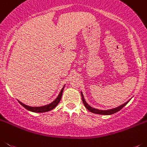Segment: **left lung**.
<instances>
[{
  "label": "left lung",
  "mask_w": 147,
  "mask_h": 147,
  "mask_svg": "<svg viewBox=\"0 0 147 147\" xmlns=\"http://www.w3.org/2000/svg\"><path fill=\"white\" fill-rule=\"evenodd\" d=\"M81 96H82V100H83V104H84L86 108L89 111H91L92 113H97V114H102V115H111V114H113V113H116V112H118L119 111H120L123 107H125V105L127 104L128 102H129V101L126 102L124 103L123 105H120V106L117 107V108H113V109L107 110V111H102V110L95 109V108H92V107H91L90 105H88L86 103V102L85 101V100H84V97H83V94H82V92H81Z\"/></svg>",
  "instance_id": "8db88e82"
}]
</instances>
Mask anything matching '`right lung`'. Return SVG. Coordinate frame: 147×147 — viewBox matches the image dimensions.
Instances as JSON below:
<instances>
[{
	"label": "right lung",
	"mask_w": 147,
	"mask_h": 147,
	"mask_svg": "<svg viewBox=\"0 0 147 147\" xmlns=\"http://www.w3.org/2000/svg\"><path fill=\"white\" fill-rule=\"evenodd\" d=\"M64 86L62 88L61 91V92L59 93V96L55 100H54L53 102H51V104H49V105H45V106H41V107H30V106H28V105H25L23 103H22L21 102L18 101L21 104V105L24 107L25 108H26L27 110L30 111H32V112H35V113H44V112H47V111H50L51 110H53V108H55V107L57 106L58 104L60 102L61 99V96H62V93H63V90H64Z\"/></svg>",
	"instance_id": "1"
}]
</instances>
